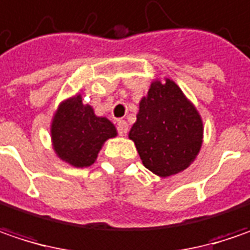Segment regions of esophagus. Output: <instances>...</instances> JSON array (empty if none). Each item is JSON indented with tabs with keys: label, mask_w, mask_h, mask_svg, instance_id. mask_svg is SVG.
Listing matches in <instances>:
<instances>
[{
	"label": "esophagus",
	"mask_w": 250,
	"mask_h": 250,
	"mask_svg": "<svg viewBox=\"0 0 250 250\" xmlns=\"http://www.w3.org/2000/svg\"><path fill=\"white\" fill-rule=\"evenodd\" d=\"M117 129H118L119 135H126L128 133V122L126 121H124V119H121L117 122Z\"/></svg>",
	"instance_id": "esophagus-1"
}]
</instances>
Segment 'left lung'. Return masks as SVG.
I'll return each instance as SVG.
<instances>
[{
	"mask_svg": "<svg viewBox=\"0 0 250 250\" xmlns=\"http://www.w3.org/2000/svg\"><path fill=\"white\" fill-rule=\"evenodd\" d=\"M203 119L180 87L170 79L155 80L139 103L129 139L146 168L160 177L188 167L203 145Z\"/></svg>",
	"mask_w": 250,
	"mask_h": 250,
	"instance_id": "obj_1",
	"label": "left lung"
}]
</instances>
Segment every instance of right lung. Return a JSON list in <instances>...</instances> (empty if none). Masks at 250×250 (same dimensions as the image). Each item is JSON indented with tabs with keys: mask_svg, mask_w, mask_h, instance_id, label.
<instances>
[{
	"mask_svg": "<svg viewBox=\"0 0 250 250\" xmlns=\"http://www.w3.org/2000/svg\"><path fill=\"white\" fill-rule=\"evenodd\" d=\"M50 133L57 156L74 167H88L104 142L117 136V128L105 117H97L77 94L57 106Z\"/></svg>",
	"mask_w": 250,
	"mask_h": 250,
	"instance_id": "add662e5",
	"label": "right lung"
}]
</instances>
